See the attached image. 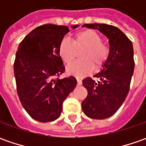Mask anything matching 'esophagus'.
I'll return each instance as SVG.
<instances>
[{
  "instance_id": "34e87169",
  "label": "esophagus",
  "mask_w": 146,
  "mask_h": 146,
  "mask_svg": "<svg viewBox=\"0 0 146 146\" xmlns=\"http://www.w3.org/2000/svg\"><path fill=\"white\" fill-rule=\"evenodd\" d=\"M76 80H77V83L79 85H81L82 84V80L80 78V77H76Z\"/></svg>"
}]
</instances>
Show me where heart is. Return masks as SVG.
<instances>
[{
    "label": "heart",
    "instance_id": "1",
    "mask_svg": "<svg viewBox=\"0 0 146 146\" xmlns=\"http://www.w3.org/2000/svg\"><path fill=\"white\" fill-rule=\"evenodd\" d=\"M102 40V36L98 32L90 29L77 32L74 42L68 38L62 39L59 44L58 53L67 65L76 60L78 50L84 49L81 53L83 60L68 66L67 73L82 77L89 74L93 70V66L97 70L104 66L109 58L110 47Z\"/></svg>",
    "mask_w": 146,
    "mask_h": 146
}]
</instances>
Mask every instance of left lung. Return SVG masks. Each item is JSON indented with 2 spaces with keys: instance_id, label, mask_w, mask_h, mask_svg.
<instances>
[{
  "instance_id": "obj_1",
  "label": "left lung",
  "mask_w": 146,
  "mask_h": 146,
  "mask_svg": "<svg viewBox=\"0 0 146 146\" xmlns=\"http://www.w3.org/2000/svg\"><path fill=\"white\" fill-rule=\"evenodd\" d=\"M97 29L109 40L110 56L101 71L94 77L98 82L87 77L83 85L88 96L82 102V110L88 117L105 119L115 114L125 101L129 92L134 72L132 41L118 27L102 23L84 24Z\"/></svg>"
}]
</instances>
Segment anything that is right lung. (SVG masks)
<instances>
[{
  "mask_svg": "<svg viewBox=\"0 0 146 146\" xmlns=\"http://www.w3.org/2000/svg\"><path fill=\"white\" fill-rule=\"evenodd\" d=\"M68 32L66 26H40L22 40L16 53L14 71L20 102L32 119L41 123L58 119L63 102L77 84L74 76L56 79L65 71L58 46Z\"/></svg>",
  "mask_w": 146,
  "mask_h": 146,
  "instance_id": "right-lung-1",
  "label": "right lung"
}]
</instances>
